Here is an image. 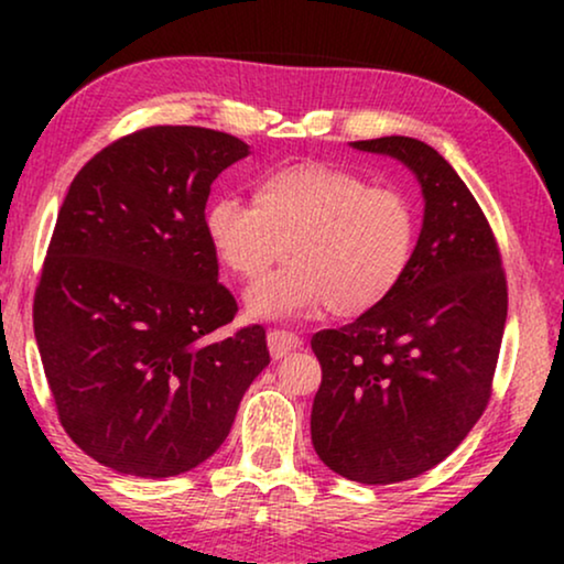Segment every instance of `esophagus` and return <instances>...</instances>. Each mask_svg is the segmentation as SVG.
Instances as JSON below:
<instances>
[{"instance_id":"1","label":"esophagus","mask_w":564,"mask_h":564,"mask_svg":"<svg viewBox=\"0 0 564 564\" xmlns=\"http://www.w3.org/2000/svg\"><path fill=\"white\" fill-rule=\"evenodd\" d=\"M267 344H269V354L272 359H284L288 354L300 349V336L292 334V330H269L267 334Z\"/></svg>"}]
</instances>
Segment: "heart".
Returning a JSON list of instances; mask_svg holds the SVG:
<instances>
[{"instance_id": "obj_1", "label": "heart", "mask_w": 564, "mask_h": 564, "mask_svg": "<svg viewBox=\"0 0 564 564\" xmlns=\"http://www.w3.org/2000/svg\"><path fill=\"white\" fill-rule=\"evenodd\" d=\"M213 251L236 276L259 280L246 303L259 318H292L328 305L336 318L380 307L411 269L419 220L405 192L336 164H295L267 174L253 203L218 197L205 210Z\"/></svg>"}]
</instances>
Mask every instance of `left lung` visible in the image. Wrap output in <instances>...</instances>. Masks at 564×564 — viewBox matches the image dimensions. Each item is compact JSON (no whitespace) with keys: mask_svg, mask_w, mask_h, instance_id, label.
<instances>
[{"mask_svg":"<svg viewBox=\"0 0 564 564\" xmlns=\"http://www.w3.org/2000/svg\"><path fill=\"white\" fill-rule=\"evenodd\" d=\"M354 149L403 161L426 207L400 288L349 326L313 336L323 380L311 436L346 480L390 485L436 467L482 415L508 288L490 223L442 153L405 135Z\"/></svg>","mask_w":564,"mask_h":564,"instance_id":"8db88e82","label":"left lung"}]
</instances>
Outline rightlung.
<instances>
[{
    "label": "right lung",
    "instance_id": "1",
    "mask_svg": "<svg viewBox=\"0 0 564 564\" xmlns=\"http://www.w3.org/2000/svg\"><path fill=\"white\" fill-rule=\"evenodd\" d=\"M249 156L236 135L153 126L82 166L35 288L33 328L58 421L99 465L174 477L203 465L269 365L205 234L210 184Z\"/></svg>",
    "mask_w": 564,
    "mask_h": 564
}]
</instances>
